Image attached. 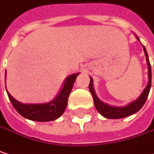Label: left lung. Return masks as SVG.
Returning a JSON list of instances; mask_svg holds the SVG:
<instances>
[{"label":"left lung","mask_w":154,"mask_h":154,"mask_svg":"<svg viewBox=\"0 0 154 154\" xmlns=\"http://www.w3.org/2000/svg\"><path fill=\"white\" fill-rule=\"evenodd\" d=\"M136 38L140 41V38L137 35H136ZM143 49H144V52L146 55V63H147V67H148V83H147V85L146 86V88L144 89V91H142V93L140 94V97L136 100H134L133 102H131L127 105L122 106V107L112 106V105H110V104L102 102L96 94L94 86H93V79L91 78V77H90L91 81H90V85H89V89H90V91H91L92 97H93L94 105H95L96 109L97 110V112L104 118L112 119H119L128 117L130 115H132L137 112H139L142 108V106L146 103V98H147L148 94H149L151 85H152V69H151V64H150L148 55H147V52H146L145 46H143Z\"/></svg>","instance_id":"8db88e82"}]
</instances>
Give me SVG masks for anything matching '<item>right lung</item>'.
I'll return each instance as SVG.
<instances>
[{"mask_svg": "<svg viewBox=\"0 0 154 154\" xmlns=\"http://www.w3.org/2000/svg\"><path fill=\"white\" fill-rule=\"evenodd\" d=\"M79 73L71 74L65 78L63 85L57 97L49 103L43 104H23L14 99L10 93L7 91L8 98L16 112L21 114L25 119L38 122L53 121L59 117L66 109L68 104L69 93L72 90L73 85ZM6 78V73H5Z\"/></svg>", "mask_w": 154, "mask_h": 154, "instance_id": "1", "label": "right lung"}]
</instances>
